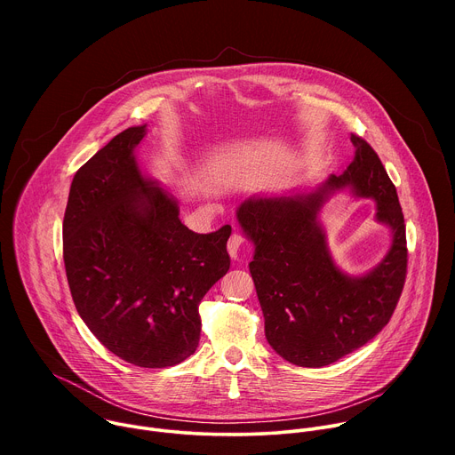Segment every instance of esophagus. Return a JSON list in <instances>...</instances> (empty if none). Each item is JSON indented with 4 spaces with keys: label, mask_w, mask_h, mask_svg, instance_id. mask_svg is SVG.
Here are the masks:
<instances>
[{
    "label": "esophagus",
    "mask_w": 455,
    "mask_h": 455,
    "mask_svg": "<svg viewBox=\"0 0 455 455\" xmlns=\"http://www.w3.org/2000/svg\"><path fill=\"white\" fill-rule=\"evenodd\" d=\"M243 235L241 234H232L230 235V239H228V243H227V248H228V253L232 255V257H237L239 255V251H241V248H243Z\"/></svg>",
    "instance_id": "obj_1"
}]
</instances>
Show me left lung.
<instances>
[{
	"label": "left lung",
	"instance_id": "8db88e82",
	"mask_svg": "<svg viewBox=\"0 0 455 455\" xmlns=\"http://www.w3.org/2000/svg\"><path fill=\"white\" fill-rule=\"evenodd\" d=\"M355 160L307 196L248 200L237 211L255 243L250 274L268 344L290 363L330 365L372 340L391 320L407 277V235L396 187L374 149L351 135ZM351 184L372 197L394 228V246L371 275L351 280L331 261L315 212L330 191Z\"/></svg>",
	"mask_w": 455,
	"mask_h": 455
}]
</instances>
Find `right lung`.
I'll use <instances>...</instances> for the list:
<instances>
[{"instance_id":"obj_1","label":"right lung","mask_w":455,"mask_h":455,"mask_svg":"<svg viewBox=\"0 0 455 455\" xmlns=\"http://www.w3.org/2000/svg\"><path fill=\"white\" fill-rule=\"evenodd\" d=\"M129 127L74 176L62 221V257L74 304L97 340L127 363L171 367L202 333L200 302L228 272L232 227L188 230L176 202L146 180Z\"/></svg>"}]
</instances>
